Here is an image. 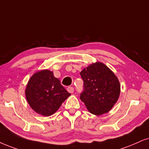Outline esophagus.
Masks as SVG:
<instances>
[{
    "mask_svg": "<svg viewBox=\"0 0 149 149\" xmlns=\"http://www.w3.org/2000/svg\"><path fill=\"white\" fill-rule=\"evenodd\" d=\"M67 91H68L69 93H73V91H74V88H73V86H68V87H67Z\"/></svg>",
    "mask_w": 149,
    "mask_h": 149,
    "instance_id": "1",
    "label": "esophagus"
}]
</instances>
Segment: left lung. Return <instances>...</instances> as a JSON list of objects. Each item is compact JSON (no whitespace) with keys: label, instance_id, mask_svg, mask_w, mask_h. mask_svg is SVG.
Masks as SVG:
<instances>
[{"label":"left lung","instance_id":"left-lung-1","mask_svg":"<svg viewBox=\"0 0 149 149\" xmlns=\"http://www.w3.org/2000/svg\"><path fill=\"white\" fill-rule=\"evenodd\" d=\"M80 76L84 84L80 97L88 111L96 116L109 112L120 93L116 75L104 64L96 63L84 69Z\"/></svg>","mask_w":149,"mask_h":149}]
</instances>
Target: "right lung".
Listing matches in <instances>:
<instances>
[{
  "label": "right lung",
  "instance_id": "right-lung-1",
  "mask_svg": "<svg viewBox=\"0 0 149 149\" xmlns=\"http://www.w3.org/2000/svg\"><path fill=\"white\" fill-rule=\"evenodd\" d=\"M25 95L32 109L38 113L49 116L54 114L71 94L54 76L52 71L42 70L29 79Z\"/></svg>",
  "mask_w": 149,
  "mask_h": 149
}]
</instances>
